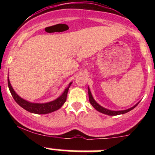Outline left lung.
Listing matches in <instances>:
<instances>
[{"label":"left lung","mask_w":155,"mask_h":155,"mask_svg":"<svg viewBox=\"0 0 155 155\" xmlns=\"http://www.w3.org/2000/svg\"><path fill=\"white\" fill-rule=\"evenodd\" d=\"M88 94H89V100H90V103L91 104L92 106H93V107L95 108L97 111L101 112V113L109 115V116H117V115L123 114H125V113H127V112L131 111V110L133 109V108H134L137 106V105H138V104H137L135 105L134 106H133V107L130 108H128V109H126V110H122V111H111V110H109V109H107V108H104L103 106H101V105H99L95 100H94L93 97H92V95L91 92H90V88L89 87H88Z\"/></svg>","instance_id":"8db88e82"}]
</instances>
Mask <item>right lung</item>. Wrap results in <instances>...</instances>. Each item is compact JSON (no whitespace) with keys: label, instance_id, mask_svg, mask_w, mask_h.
Returning a JSON list of instances; mask_svg holds the SVG:
<instances>
[{"label":"right lung","instance_id":"add662e5","mask_svg":"<svg viewBox=\"0 0 155 155\" xmlns=\"http://www.w3.org/2000/svg\"><path fill=\"white\" fill-rule=\"evenodd\" d=\"M72 82H71L68 84V87L64 90L61 95L54 101H51V102L44 103V104H34V103H31L29 101L24 100L22 97L16 93L14 89L12 88V85L10 84V81L8 78V86L9 88V90L12 94V97H14L15 101L17 102V104H19L21 107L25 109L26 111L31 112V113L37 114H46L51 113L54 111L59 109L61 108V106L64 104V103L66 101L67 94L68 92L69 87Z\"/></svg>","mask_w":155,"mask_h":155}]
</instances>
